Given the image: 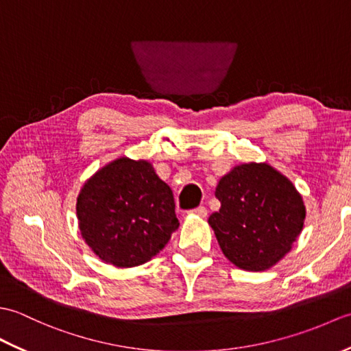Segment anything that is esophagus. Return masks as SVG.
<instances>
[{
  "mask_svg": "<svg viewBox=\"0 0 351 351\" xmlns=\"http://www.w3.org/2000/svg\"><path fill=\"white\" fill-rule=\"evenodd\" d=\"M190 214H195V215H199V217H206V214H208V210L205 206H197V208H195V210H191L190 211Z\"/></svg>",
  "mask_w": 351,
  "mask_h": 351,
  "instance_id": "1",
  "label": "esophagus"
}]
</instances>
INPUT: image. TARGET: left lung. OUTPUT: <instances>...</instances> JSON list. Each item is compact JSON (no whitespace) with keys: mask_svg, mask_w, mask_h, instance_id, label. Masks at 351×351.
<instances>
[{"mask_svg":"<svg viewBox=\"0 0 351 351\" xmlns=\"http://www.w3.org/2000/svg\"><path fill=\"white\" fill-rule=\"evenodd\" d=\"M220 210L208 223L230 263L264 271L287 255L304 223L303 199L287 176L267 162L237 166L215 189Z\"/></svg>","mask_w":351,"mask_h":351,"instance_id":"1","label":"left lung"}]
</instances>
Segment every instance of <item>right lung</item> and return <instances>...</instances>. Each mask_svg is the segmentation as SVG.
Listing matches in <instances>:
<instances>
[{
  "label": "right lung",
  "instance_id": "obj_1",
  "mask_svg": "<svg viewBox=\"0 0 351 351\" xmlns=\"http://www.w3.org/2000/svg\"><path fill=\"white\" fill-rule=\"evenodd\" d=\"M77 217L88 247L121 268L151 261L180 226L169 185L151 162L126 156L87 180L77 199Z\"/></svg>",
  "mask_w": 351,
  "mask_h": 351
}]
</instances>
